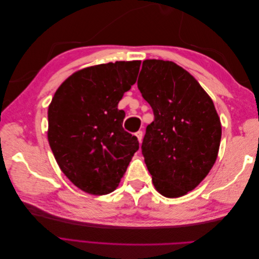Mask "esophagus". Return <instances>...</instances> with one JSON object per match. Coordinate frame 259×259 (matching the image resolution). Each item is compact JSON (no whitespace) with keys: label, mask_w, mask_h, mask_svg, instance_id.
<instances>
[{"label":"esophagus","mask_w":259,"mask_h":259,"mask_svg":"<svg viewBox=\"0 0 259 259\" xmlns=\"http://www.w3.org/2000/svg\"><path fill=\"white\" fill-rule=\"evenodd\" d=\"M135 135L138 138V142L142 144V142H143V132L142 131H138V132H136Z\"/></svg>","instance_id":"34e87169"}]
</instances>
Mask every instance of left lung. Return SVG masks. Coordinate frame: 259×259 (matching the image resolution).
Listing matches in <instances>:
<instances>
[{"label": "left lung", "instance_id": "8db88e82", "mask_svg": "<svg viewBox=\"0 0 259 259\" xmlns=\"http://www.w3.org/2000/svg\"><path fill=\"white\" fill-rule=\"evenodd\" d=\"M137 86L154 115L142 145L147 168L162 195L182 197L217 159L222 125L213 100L173 61L145 60Z\"/></svg>", "mask_w": 259, "mask_h": 259}]
</instances>
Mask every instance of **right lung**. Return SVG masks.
<instances>
[{
	"label": "right lung",
	"instance_id": "obj_1",
	"mask_svg": "<svg viewBox=\"0 0 259 259\" xmlns=\"http://www.w3.org/2000/svg\"><path fill=\"white\" fill-rule=\"evenodd\" d=\"M140 61H116L80 70L62 83L49 107V143L60 169L81 190L112 192L139 149L117 109L135 84Z\"/></svg>",
	"mask_w": 259,
	"mask_h": 259
}]
</instances>
